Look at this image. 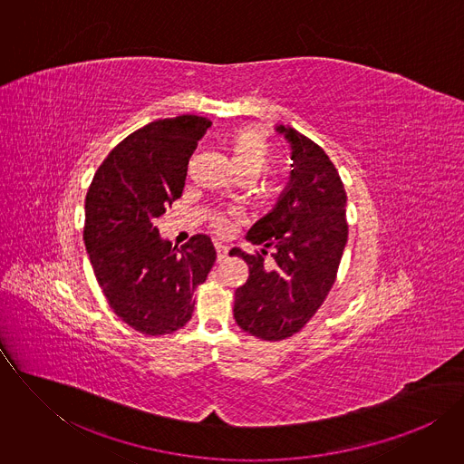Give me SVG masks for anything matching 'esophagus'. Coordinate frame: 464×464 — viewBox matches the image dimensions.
<instances>
[{
	"instance_id": "1",
	"label": "esophagus",
	"mask_w": 464,
	"mask_h": 464,
	"mask_svg": "<svg viewBox=\"0 0 464 464\" xmlns=\"http://www.w3.org/2000/svg\"><path fill=\"white\" fill-rule=\"evenodd\" d=\"M214 246H216V254H218V261H223L225 257H227V254H228V248H227V245H223V243H219V241H216L214 243Z\"/></svg>"
}]
</instances>
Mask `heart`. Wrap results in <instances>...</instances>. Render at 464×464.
<instances>
[{
	"instance_id": "obj_1",
	"label": "heart",
	"mask_w": 464,
	"mask_h": 464,
	"mask_svg": "<svg viewBox=\"0 0 464 464\" xmlns=\"http://www.w3.org/2000/svg\"><path fill=\"white\" fill-rule=\"evenodd\" d=\"M266 153H267V150H266L265 139L257 132L245 130L230 139V160H232L236 173L254 171L259 175L265 168ZM214 227L218 230H225L227 218L214 216Z\"/></svg>"
}]
</instances>
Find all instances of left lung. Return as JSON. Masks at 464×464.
<instances>
[{
	"instance_id": "left-lung-1",
	"label": "left lung",
	"mask_w": 464,
	"mask_h": 464,
	"mask_svg": "<svg viewBox=\"0 0 464 464\" xmlns=\"http://www.w3.org/2000/svg\"><path fill=\"white\" fill-rule=\"evenodd\" d=\"M275 132L291 148L289 180L275 207L246 234L250 243L263 245L261 252L230 250L250 269L236 289L234 318L243 331L266 341L291 337L316 314L348 237L346 193L327 153L291 127L276 125Z\"/></svg>"
}]
</instances>
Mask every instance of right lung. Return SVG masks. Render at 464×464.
<instances>
[{
    "instance_id": "add662e5",
    "label": "right lung",
    "mask_w": 464,
    "mask_h": 464,
    "mask_svg": "<svg viewBox=\"0 0 464 464\" xmlns=\"http://www.w3.org/2000/svg\"><path fill=\"white\" fill-rule=\"evenodd\" d=\"M210 125L184 114L135 130L107 155L85 197L83 241L96 280L111 309L146 335L191 320L195 289L216 263L208 236L179 250L153 225L182 197L189 159Z\"/></svg>"
}]
</instances>
